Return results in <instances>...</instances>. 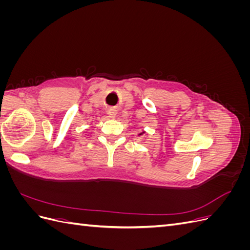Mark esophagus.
<instances>
[{
  "label": "esophagus",
  "instance_id": "1",
  "mask_svg": "<svg viewBox=\"0 0 250 250\" xmlns=\"http://www.w3.org/2000/svg\"><path fill=\"white\" fill-rule=\"evenodd\" d=\"M108 113H109V117L110 118H116V116H117V113H116L115 110H110Z\"/></svg>",
  "mask_w": 250,
  "mask_h": 250
}]
</instances>
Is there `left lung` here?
I'll return each mask as SVG.
<instances>
[{
    "label": "left lung",
    "mask_w": 250,
    "mask_h": 250,
    "mask_svg": "<svg viewBox=\"0 0 250 250\" xmlns=\"http://www.w3.org/2000/svg\"><path fill=\"white\" fill-rule=\"evenodd\" d=\"M141 134H142V133H141Z\"/></svg>",
    "instance_id": "8db88e82"
}]
</instances>
